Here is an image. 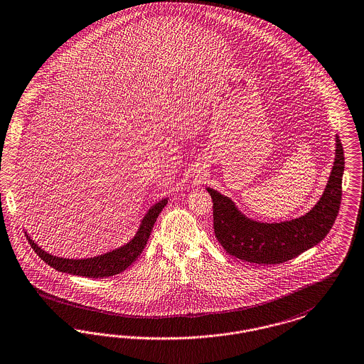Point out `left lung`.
<instances>
[{
  "label": "left lung",
  "mask_w": 364,
  "mask_h": 364,
  "mask_svg": "<svg viewBox=\"0 0 364 364\" xmlns=\"http://www.w3.org/2000/svg\"><path fill=\"white\" fill-rule=\"evenodd\" d=\"M344 164L343 145L336 135L335 162L320 200L305 215L284 222L267 223L247 218L230 198L208 187L219 244L234 257L256 264L287 262L320 244L338 214Z\"/></svg>",
  "instance_id": "1"
}]
</instances>
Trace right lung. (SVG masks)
<instances>
[{
    "label": "right lung",
    "mask_w": 364,
    "mask_h": 364,
    "mask_svg": "<svg viewBox=\"0 0 364 364\" xmlns=\"http://www.w3.org/2000/svg\"><path fill=\"white\" fill-rule=\"evenodd\" d=\"M168 203V198L161 199L160 202L151 205L145 217L141 220L139 229L126 245L117 247L111 252H107L104 255H99L89 259H65L47 253L44 249L36 245L33 240L29 237V245L36 252V255L43 260L46 264L53 267L59 272L78 275L85 277H114L120 272H123L126 268H129L132 262L138 259V256L142 253L146 242L153 230V226L159 218L162 208Z\"/></svg>",
    "instance_id": "add662e5"
}]
</instances>
